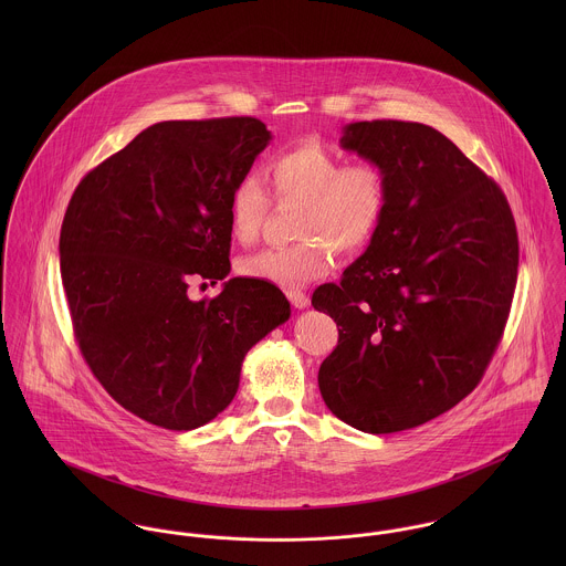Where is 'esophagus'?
I'll return each mask as SVG.
<instances>
[{"label":"esophagus","instance_id":"obj_1","mask_svg":"<svg viewBox=\"0 0 566 566\" xmlns=\"http://www.w3.org/2000/svg\"><path fill=\"white\" fill-rule=\"evenodd\" d=\"M287 298H290V303H292L296 310L310 307V296H307L305 292H301V290H287Z\"/></svg>","mask_w":566,"mask_h":566}]
</instances>
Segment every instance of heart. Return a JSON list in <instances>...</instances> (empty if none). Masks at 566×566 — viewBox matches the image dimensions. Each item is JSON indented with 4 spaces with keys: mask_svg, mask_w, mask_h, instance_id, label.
I'll use <instances>...</instances> for the list:
<instances>
[{
    "mask_svg": "<svg viewBox=\"0 0 566 566\" xmlns=\"http://www.w3.org/2000/svg\"><path fill=\"white\" fill-rule=\"evenodd\" d=\"M265 176L279 200H301L296 238L242 259L243 276L281 287H303L333 265V248L359 252L377 235L390 200L384 169L375 163L342 161L321 144H298L265 163ZM270 198L254 176L242 178L229 200L231 235L240 243L259 238Z\"/></svg>",
    "mask_w": 566,
    "mask_h": 566,
    "instance_id": "heart-1",
    "label": "heart"
}]
</instances>
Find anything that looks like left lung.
<instances>
[{
	"label": "left lung",
	"instance_id": "1",
	"mask_svg": "<svg viewBox=\"0 0 566 566\" xmlns=\"http://www.w3.org/2000/svg\"><path fill=\"white\" fill-rule=\"evenodd\" d=\"M339 146L384 169L390 200L366 252L312 296L339 326L318 386L346 424L403 431L484 377L516 287V224L499 185L431 126L355 122Z\"/></svg>",
	"mask_w": 566,
	"mask_h": 566
}]
</instances>
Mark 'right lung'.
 <instances>
[{
    "label": "right lung",
    "mask_w": 566,
    "mask_h": 566,
    "mask_svg": "<svg viewBox=\"0 0 566 566\" xmlns=\"http://www.w3.org/2000/svg\"><path fill=\"white\" fill-rule=\"evenodd\" d=\"M272 135L254 117L159 122L91 169L61 229L82 357L135 416L191 431L224 411L245 353L290 318L285 294L235 276L211 302L191 280L231 272L229 200Z\"/></svg>",
    "instance_id": "right-lung-1"
}]
</instances>
